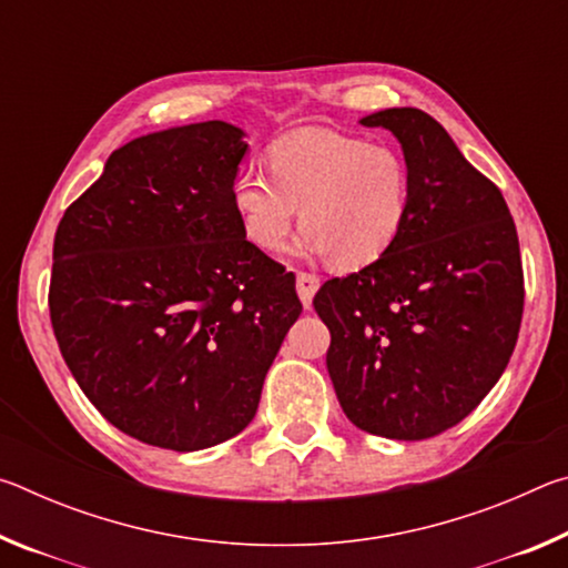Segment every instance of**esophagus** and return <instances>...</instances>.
I'll list each match as a JSON object with an SVG mask.
<instances>
[{
    "label": "esophagus",
    "mask_w": 568,
    "mask_h": 568,
    "mask_svg": "<svg viewBox=\"0 0 568 568\" xmlns=\"http://www.w3.org/2000/svg\"><path fill=\"white\" fill-rule=\"evenodd\" d=\"M295 285H297V295H301L303 305L311 307L313 295H315V291H318V287H321V277L313 275V273H297Z\"/></svg>",
    "instance_id": "esophagus-1"
}]
</instances>
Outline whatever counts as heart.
<instances>
[{"instance_id":"b5f03b06","label":"heart","mask_w":568,"mask_h":568,"mask_svg":"<svg viewBox=\"0 0 568 568\" xmlns=\"http://www.w3.org/2000/svg\"><path fill=\"white\" fill-rule=\"evenodd\" d=\"M271 178L240 170L230 185L240 227L267 253L283 250L301 207L297 253L343 267L381 261L410 215V168L386 142L303 128L267 150Z\"/></svg>"}]
</instances>
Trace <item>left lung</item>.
<instances>
[{
    "label": "left lung",
    "instance_id": "8db88e82",
    "mask_svg": "<svg viewBox=\"0 0 568 568\" xmlns=\"http://www.w3.org/2000/svg\"><path fill=\"white\" fill-rule=\"evenodd\" d=\"M410 168L406 230L381 261L325 283L313 305L341 408L365 434L420 440L474 410L511 358L524 271L508 205L430 114L363 118Z\"/></svg>",
    "mask_w": 568,
    "mask_h": 568
}]
</instances>
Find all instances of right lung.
Returning <instances> with one entry per match:
<instances>
[{
  "instance_id": "right-lung-1",
  "label": "right lung",
  "mask_w": 568,
  "mask_h": 568,
  "mask_svg": "<svg viewBox=\"0 0 568 568\" xmlns=\"http://www.w3.org/2000/svg\"><path fill=\"white\" fill-rule=\"evenodd\" d=\"M245 132L223 120L114 150L54 235L50 315L77 386L142 444L200 450L255 418L303 305L245 240L230 185Z\"/></svg>"
}]
</instances>
